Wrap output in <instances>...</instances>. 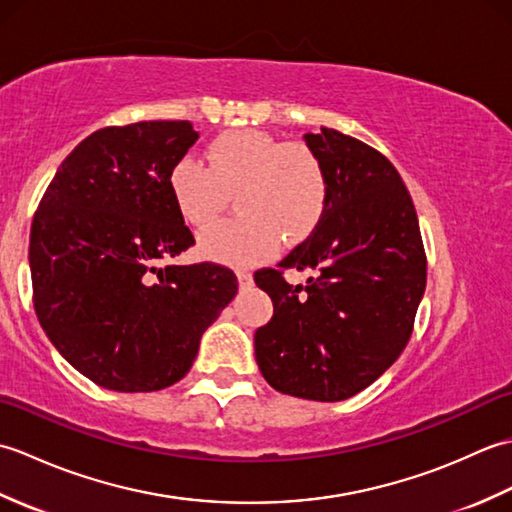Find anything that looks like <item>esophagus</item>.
<instances>
[{"mask_svg": "<svg viewBox=\"0 0 512 512\" xmlns=\"http://www.w3.org/2000/svg\"><path fill=\"white\" fill-rule=\"evenodd\" d=\"M237 284L242 290L250 288V286H253V275L246 273V270H237Z\"/></svg>", "mask_w": 512, "mask_h": 512, "instance_id": "esophagus-1", "label": "esophagus"}]
</instances>
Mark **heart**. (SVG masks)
Returning a JSON list of instances; mask_svg holds the SVG:
<instances>
[{
    "label": "heart",
    "instance_id": "b5f03b06",
    "mask_svg": "<svg viewBox=\"0 0 512 512\" xmlns=\"http://www.w3.org/2000/svg\"><path fill=\"white\" fill-rule=\"evenodd\" d=\"M176 211L189 226H211L235 195L242 217L213 226L200 237L202 255L215 262L248 266L273 257L279 237L299 242L317 222L328 200V173L303 143H281L259 129H233L211 140L206 169L180 158L169 171Z\"/></svg>",
    "mask_w": 512,
    "mask_h": 512
}]
</instances>
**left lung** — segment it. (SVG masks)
I'll list each match as a JSON object with an SVG mask.
<instances>
[{
  "mask_svg": "<svg viewBox=\"0 0 512 512\" xmlns=\"http://www.w3.org/2000/svg\"><path fill=\"white\" fill-rule=\"evenodd\" d=\"M303 138L328 173V200L306 242L255 273L275 306L255 332V358L281 394L336 402L405 350L427 257L411 195L380 151L328 127ZM286 269H308L309 284L288 285Z\"/></svg>",
  "mask_w": 512,
  "mask_h": 512,
  "instance_id": "left-lung-1",
  "label": "left lung"
}]
</instances>
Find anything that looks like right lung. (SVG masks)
I'll return each instance as SVG.
<instances>
[{
    "mask_svg": "<svg viewBox=\"0 0 512 512\" xmlns=\"http://www.w3.org/2000/svg\"><path fill=\"white\" fill-rule=\"evenodd\" d=\"M189 121L103 127L61 162L30 228L35 312L59 354L112 391H158L189 372L237 295L231 268L171 259L195 244L169 171Z\"/></svg>",
    "mask_w": 512,
    "mask_h": 512,
    "instance_id": "right-lung-1",
    "label": "right lung"
}]
</instances>
